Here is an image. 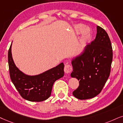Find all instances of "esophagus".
<instances>
[{
	"label": "esophagus",
	"mask_w": 123,
	"mask_h": 123,
	"mask_svg": "<svg viewBox=\"0 0 123 123\" xmlns=\"http://www.w3.org/2000/svg\"><path fill=\"white\" fill-rule=\"evenodd\" d=\"M64 71L65 73H66V74H70V73H71L73 71L72 67H71V65L69 64V63H66L64 67Z\"/></svg>",
	"instance_id": "1"
}]
</instances>
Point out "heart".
<instances>
[{
	"label": "heart",
	"instance_id": "obj_1",
	"mask_svg": "<svg viewBox=\"0 0 123 123\" xmlns=\"http://www.w3.org/2000/svg\"><path fill=\"white\" fill-rule=\"evenodd\" d=\"M74 30L75 32L77 35L82 33V40L83 41H87L90 40V38L91 37V30L89 28L86 29V26L84 25L83 24H79L76 25L74 27Z\"/></svg>",
	"mask_w": 123,
	"mask_h": 123
}]
</instances>
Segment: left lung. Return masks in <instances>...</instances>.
<instances>
[{
  "label": "left lung",
  "instance_id": "1",
  "mask_svg": "<svg viewBox=\"0 0 123 123\" xmlns=\"http://www.w3.org/2000/svg\"><path fill=\"white\" fill-rule=\"evenodd\" d=\"M96 28L95 39L87 45L82 53L71 62L73 70L71 77L80 80L78 87L73 94L80 100L98 95L111 72L113 57L111 41L105 29L99 26Z\"/></svg>",
  "mask_w": 123,
  "mask_h": 123
}]
</instances>
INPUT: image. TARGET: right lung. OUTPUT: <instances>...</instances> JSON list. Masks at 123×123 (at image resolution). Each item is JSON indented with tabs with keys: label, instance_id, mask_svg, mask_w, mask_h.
<instances>
[{
	"label": "right lung",
	"instance_id": "add662e5",
	"mask_svg": "<svg viewBox=\"0 0 123 123\" xmlns=\"http://www.w3.org/2000/svg\"><path fill=\"white\" fill-rule=\"evenodd\" d=\"M11 46L12 43L8 53L10 78L21 97L31 102H42L49 98L54 82L64 75L63 63H61L55 68L38 75H26L14 63Z\"/></svg>",
	"mask_w": 123,
	"mask_h": 123
}]
</instances>
